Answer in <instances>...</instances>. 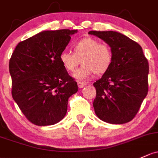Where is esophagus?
<instances>
[{"instance_id": "obj_1", "label": "esophagus", "mask_w": 158, "mask_h": 158, "mask_svg": "<svg viewBox=\"0 0 158 158\" xmlns=\"http://www.w3.org/2000/svg\"><path fill=\"white\" fill-rule=\"evenodd\" d=\"M85 85H86L85 83L80 82V81H79V82H77V86H78L79 88H83Z\"/></svg>"}]
</instances>
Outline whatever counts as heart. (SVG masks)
Segmentation results:
<instances>
[{"instance_id": "obj_1", "label": "heart", "mask_w": 158, "mask_h": 158, "mask_svg": "<svg viewBox=\"0 0 158 158\" xmlns=\"http://www.w3.org/2000/svg\"><path fill=\"white\" fill-rule=\"evenodd\" d=\"M74 53L62 51L59 61L67 72H73L82 62V66L73 74L78 81H87L93 74H105L111 67L113 54L108 44H101L96 39L87 37L81 39L73 45Z\"/></svg>"}]
</instances>
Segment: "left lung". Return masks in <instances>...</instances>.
Listing matches in <instances>:
<instances>
[{
    "instance_id": "obj_1",
    "label": "left lung",
    "mask_w": 158,
    "mask_h": 158,
    "mask_svg": "<svg viewBox=\"0 0 158 158\" xmlns=\"http://www.w3.org/2000/svg\"><path fill=\"white\" fill-rule=\"evenodd\" d=\"M110 47L112 64L93 84L96 96L93 108L100 120L122 124L135 116L148 89V62L141 46L119 32L90 31Z\"/></svg>"
}]
</instances>
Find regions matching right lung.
I'll return each instance as SVG.
<instances>
[{
	"mask_svg": "<svg viewBox=\"0 0 158 158\" xmlns=\"http://www.w3.org/2000/svg\"><path fill=\"white\" fill-rule=\"evenodd\" d=\"M77 30L39 32L16 47L9 62L12 96L22 112L38 126L53 125L65 116L77 84L59 55Z\"/></svg>",
	"mask_w": 158,
	"mask_h": 158,
	"instance_id": "right-lung-1",
	"label": "right lung"
}]
</instances>
